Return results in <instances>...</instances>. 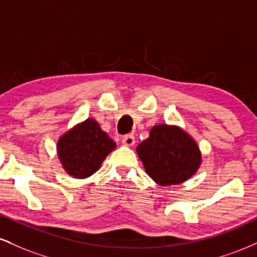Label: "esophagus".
<instances>
[{
  "label": "esophagus",
  "instance_id": "1",
  "mask_svg": "<svg viewBox=\"0 0 257 257\" xmlns=\"http://www.w3.org/2000/svg\"><path fill=\"white\" fill-rule=\"evenodd\" d=\"M122 144H123V145H124V146H128V147L134 146V144H135V138L133 137L132 134L125 135V137H123V139H122Z\"/></svg>",
  "mask_w": 257,
  "mask_h": 257
}]
</instances>
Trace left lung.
<instances>
[{
  "label": "left lung",
  "instance_id": "8db88e82",
  "mask_svg": "<svg viewBox=\"0 0 257 257\" xmlns=\"http://www.w3.org/2000/svg\"><path fill=\"white\" fill-rule=\"evenodd\" d=\"M146 173L162 186L178 185L198 170L202 162L196 141L181 128L158 124L137 147Z\"/></svg>",
  "mask_w": 257,
  "mask_h": 257
}]
</instances>
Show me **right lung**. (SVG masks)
Instances as JSON below:
<instances>
[{
	"instance_id": "add662e5",
	"label": "right lung",
	"mask_w": 257,
	"mask_h": 257,
	"mask_svg": "<svg viewBox=\"0 0 257 257\" xmlns=\"http://www.w3.org/2000/svg\"><path fill=\"white\" fill-rule=\"evenodd\" d=\"M57 149L66 173L85 179L99 169L106 156L116 149V143L95 119L88 118L60 137Z\"/></svg>"
}]
</instances>
